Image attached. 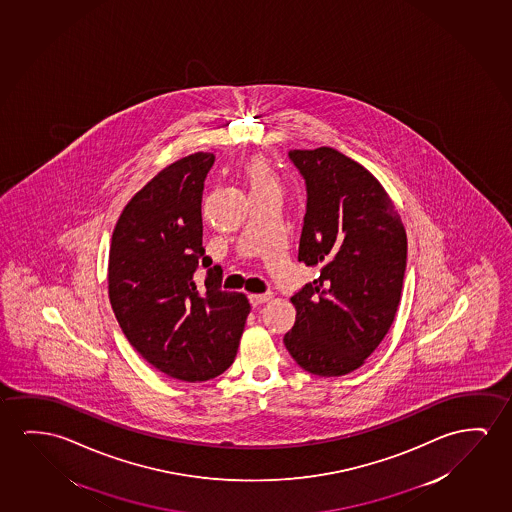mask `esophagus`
Returning a JSON list of instances; mask_svg holds the SVG:
<instances>
[{
	"mask_svg": "<svg viewBox=\"0 0 512 512\" xmlns=\"http://www.w3.org/2000/svg\"><path fill=\"white\" fill-rule=\"evenodd\" d=\"M271 294H250V303L252 306H259V304L267 303L271 299Z\"/></svg>",
	"mask_w": 512,
	"mask_h": 512,
	"instance_id": "esophagus-1",
	"label": "esophagus"
}]
</instances>
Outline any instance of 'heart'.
<instances>
[{"label":"heart","mask_w":512,"mask_h":512,"mask_svg":"<svg viewBox=\"0 0 512 512\" xmlns=\"http://www.w3.org/2000/svg\"><path fill=\"white\" fill-rule=\"evenodd\" d=\"M245 176L248 185L252 190L260 188H269V186H278L275 172L264 156H253L245 165Z\"/></svg>","instance_id":"heart-1"}]
</instances>
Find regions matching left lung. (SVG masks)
<instances>
[{
    "label": "left lung",
    "instance_id": "8db88e82",
    "mask_svg": "<svg viewBox=\"0 0 512 512\" xmlns=\"http://www.w3.org/2000/svg\"><path fill=\"white\" fill-rule=\"evenodd\" d=\"M308 204L297 259L320 275L292 296L283 343L303 370L341 377L361 368L393 324L407 266V232L389 193L333 148L292 149Z\"/></svg>",
    "mask_w": 512,
    "mask_h": 512
}]
</instances>
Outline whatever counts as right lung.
Instances as JSON below:
<instances>
[{
	"instance_id": "add662e5",
	"label": "right lung",
	"mask_w": 512,
	"mask_h": 512,
	"mask_svg": "<svg viewBox=\"0 0 512 512\" xmlns=\"http://www.w3.org/2000/svg\"><path fill=\"white\" fill-rule=\"evenodd\" d=\"M213 162V153H193L158 172L121 211L109 250V299L126 340L183 382L234 363L252 310L245 294L220 289V267H210L204 290L192 280L199 261L211 266L200 204Z\"/></svg>"
}]
</instances>
